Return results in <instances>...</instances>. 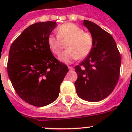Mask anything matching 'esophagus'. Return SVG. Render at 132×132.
<instances>
[{
  "mask_svg": "<svg viewBox=\"0 0 132 132\" xmlns=\"http://www.w3.org/2000/svg\"><path fill=\"white\" fill-rule=\"evenodd\" d=\"M68 68H69V70H73V68L72 66H68Z\"/></svg>",
  "mask_w": 132,
  "mask_h": 132,
  "instance_id": "obj_1",
  "label": "esophagus"
}]
</instances>
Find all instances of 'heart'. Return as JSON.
I'll return each mask as SVG.
<instances>
[{"instance_id":"obj_1","label":"heart","mask_w":132,"mask_h":132,"mask_svg":"<svg viewBox=\"0 0 132 132\" xmlns=\"http://www.w3.org/2000/svg\"><path fill=\"white\" fill-rule=\"evenodd\" d=\"M57 35L48 36V45L53 54L58 55L67 43V50L59 56V59L65 63L86 57L94 46V38L91 33L84 32L82 28L74 23L61 25L57 30Z\"/></svg>"}]
</instances>
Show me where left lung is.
Segmentation results:
<instances>
[{
  "label": "left lung",
  "instance_id": "8db88e82",
  "mask_svg": "<svg viewBox=\"0 0 132 132\" xmlns=\"http://www.w3.org/2000/svg\"><path fill=\"white\" fill-rule=\"evenodd\" d=\"M94 38L90 54L75 67L78 78L75 82L81 99L97 102L113 91L119 78L121 55L116 41L109 33L91 21L84 20Z\"/></svg>",
  "mask_w": 132,
  "mask_h": 132
}]
</instances>
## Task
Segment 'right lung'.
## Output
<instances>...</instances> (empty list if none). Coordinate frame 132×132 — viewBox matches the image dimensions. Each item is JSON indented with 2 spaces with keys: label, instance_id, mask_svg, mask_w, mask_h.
Here are the masks:
<instances>
[{
  "label": "right lung",
  "instance_id": "add662e5",
  "mask_svg": "<svg viewBox=\"0 0 132 132\" xmlns=\"http://www.w3.org/2000/svg\"><path fill=\"white\" fill-rule=\"evenodd\" d=\"M56 26V22L50 21L30 25L9 50L7 69L12 85L23 101L36 107L47 105L58 98L69 71L48 45V37Z\"/></svg>",
  "mask_w": 132,
  "mask_h": 132
}]
</instances>
